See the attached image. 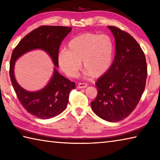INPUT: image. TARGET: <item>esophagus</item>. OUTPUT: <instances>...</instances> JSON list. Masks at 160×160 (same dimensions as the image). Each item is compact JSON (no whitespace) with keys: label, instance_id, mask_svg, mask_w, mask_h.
Masks as SVG:
<instances>
[{"label":"esophagus","instance_id":"34e87169","mask_svg":"<svg viewBox=\"0 0 160 160\" xmlns=\"http://www.w3.org/2000/svg\"><path fill=\"white\" fill-rule=\"evenodd\" d=\"M78 88H81V89L85 88H87V87H88V84H87V83L80 82V83H78Z\"/></svg>","mask_w":160,"mask_h":160}]
</instances>
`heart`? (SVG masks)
<instances>
[{
	"instance_id": "b5f03b06",
	"label": "heart",
	"mask_w": 160,
	"mask_h": 160,
	"mask_svg": "<svg viewBox=\"0 0 160 160\" xmlns=\"http://www.w3.org/2000/svg\"><path fill=\"white\" fill-rule=\"evenodd\" d=\"M114 44L108 35L85 33L73 38L67 50L58 54V63L67 76L75 78L82 68L85 76L97 78L108 71L112 62Z\"/></svg>"
}]
</instances>
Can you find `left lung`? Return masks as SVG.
<instances>
[{"label": "left lung", "instance_id": "8db88e82", "mask_svg": "<svg viewBox=\"0 0 160 160\" xmlns=\"http://www.w3.org/2000/svg\"><path fill=\"white\" fill-rule=\"evenodd\" d=\"M115 40V56L105 74L96 82L98 94L93 111L106 121L128 117L137 106L146 87L147 63L144 52L127 32L108 26Z\"/></svg>", "mask_w": 160, "mask_h": 160}]
</instances>
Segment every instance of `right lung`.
<instances>
[{
	"label": "right lung",
	"mask_w": 160,
	"mask_h": 160,
	"mask_svg": "<svg viewBox=\"0 0 160 160\" xmlns=\"http://www.w3.org/2000/svg\"><path fill=\"white\" fill-rule=\"evenodd\" d=\"M71 27L42 26L23 38L12 53L10 77L12 85L20 103L28 112L40 119H50L62 113L67 106L69 94L75 84L59 73L58 54L63 40L70 33ZM39 48L50 55L54 65L53 75L44 88L29 92L22 88L14 78L15 62L23 54Z\"/></svg>",
	"instance_id": "add662e5"
}]
</instances>
